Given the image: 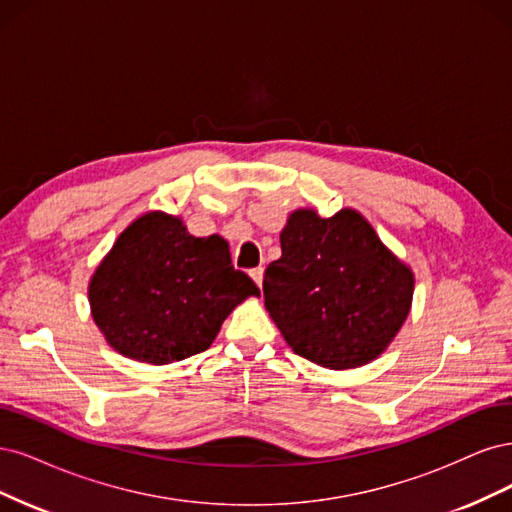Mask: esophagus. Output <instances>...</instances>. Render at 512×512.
<instances>
[{
    "label": "esophagus",
    "instance_id": "esophagus-1",
    "mask_svg": "<svg viewBox=\"0 0 512 512\" xmlns=\"http://www.w3.org/2000/svg\"><path fill=\"white\" fill-rule=\"evenodd\" d=\"M249 274H251V278L255 280V285L261 287V283H263V268H253Z\"/></svg>",
    "mask_w": 512,
    "mask_h": 512
}]
</instances>
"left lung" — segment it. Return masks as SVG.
<instances>
[{
    "label": "left lung",
    "mask_w": 512,
    "mask_h": 512,
    "mask_svg": "<svg viewBox=\"0 0 512 512\" xmlns=\"http://www.w3.org/2000/svg\"><path fill=\"white\" fill-rule=\"evenodd\" d=\"M280 249L263 274V298L295 353L346 370L387 349L408 317L415 278L359 212L321 219L295 210Z\"/></svg>",
    "instance_id": "1"
}]
</instances>
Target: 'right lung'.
Listing matches in <instances>:
<instances>
[{
    "label": "right lung",
    "instance_id": "obj_1",
    "mask_svg": "<svg viewBox=\"0 0 512 512\" xmlns=\"http://www.w3.org/2000/svg\"><path fill=\"white\" fill-rule=\"evenodd\" d=\"M249 295L259 289L232 266L223 238H195L163 212L131 223L89 285L93 319L110 346L155 366L206 351Z\"/></svg>",
    "mask_w": 512,
    "mask_h": 512
}]
</instances>
